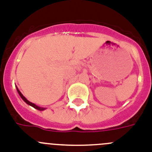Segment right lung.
Listing matches in <instances>:
<instances>
[{"instance_id": "1", "label": "right lung", "mask_w": 152, "mask_h": 152, "mask_svg": "<svg viewBox=\"0 0 152 152\" xmlns=\"http://www.w3.org/2000/svg\"><path fill=\"white\" fill-rule=\"evenodd\" d=\"M16 90H17V92L19 93V95H20V96L22 98V99L23 100V101H24V102H26V104H28V105H30V106H32V107H33L34 108H35V109H37V110H45V107H39V106H37V105H35V104H33V103H32V102H28V100L26 99V98H25V97L23 96V94H22L21 92H20V90L18 89V88H17V87H16Z\"/></svg>"}]
</instances>
